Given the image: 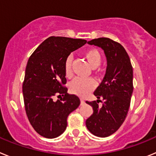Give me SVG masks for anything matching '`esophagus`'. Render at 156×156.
<instances>
[{
  "label": "esophagus",
  "instance_id": "1",
  "mask_svg": "<svg viewBox=\"0 0 156 156\" xmlns=\"http://www.w3.org/2000/svg\"><path fill=\"white\" fill-rule=\"evenodd\" d=\"M80 103H81V105L85 104V101L83 100V99H80Z\"/></svg>",
  "mask_w": 156,
  "mask_h": 156
}]
</instances>
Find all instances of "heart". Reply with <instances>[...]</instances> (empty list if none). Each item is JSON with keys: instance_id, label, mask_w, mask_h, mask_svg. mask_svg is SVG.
Wrapping results in <instances>:
<instances>
[{"instance_id": "heart-1", "label": "heart", "mask_w": 156, "mask_h": 156, "mask_svg": "<svg viewBox=\"0 0 156 156\" xmlns=\"http://www.w3.org/2000/svg\"><path fill=\"white\" fill-rule=\"evenodd\" d=\"M83 56L92 69H97L101 62V55L95 48H90L85 51ZM72 58H68L65 63V73L66 76H70L72 73ZM95 87V82L93 79L76 78L70 83L69 89L73 94L85 97L90 93Z\"/></svg>"}]
</instances>
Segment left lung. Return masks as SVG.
Masks as SVG:
<instances>
[{
    "label": "left lung",
    "mask_w": 156,
    "mask_h": 156,
    "mask_svg": "<svg viewBox=\"0 0 156 156\" xmlns=\"http://www.w3.org/2000/svg\"><path fill=\"white\" fill-rule=\"evenodd\" d=\"M104 51L107 61L105 76L94 92L98 100L86 101L93 108V114L86 120L92 134L100 137L115 133L124 122L133 94V68L124 48L106 37L88 41ZM100 97L104 103L98 105Z\"/></svg>",
    "instance_id": "left-lung-1"
}]
</instances>
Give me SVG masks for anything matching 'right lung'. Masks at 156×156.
Wrapping results in <instances>:
<instances>
[{"mask_svg":"<svg viewBox=\"0 0 156 156\" xmlns=\"http://www.w3.org/2000/svg\"><path fill=\"white\" fill-rule=\"evenodd\" d=\"M82 39L51 37L34 51L29 58L23 85L27 115L37 133L55 138L66 130L67 117L80 104L75 94H69L65 63L71 52L86 44ZM56 94L63 98L55 101Z\"/></svg>","mask_w":156,"mask_h":156,"instance_id":"1","label":"right lung"}]
</instances>
